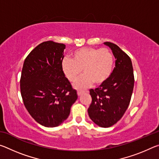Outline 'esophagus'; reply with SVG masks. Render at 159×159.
<instances>
[{
    "instance_id": "1",
    "label": "esophagus",
    "mask_w": 159,
    "mask_h": 159,
    "mask_svg": "<svg viewBox=\"0 0 159 159\" xmlns=\"http://www.w3.org/2000/svg\"><path fill=\"white\" fill-rule=\"evenodd\" d=\"M83 93V91H80V90H78L77 91V94H78V95H79V96H80V95H81Z\"/></svg>"
}]
</instances>
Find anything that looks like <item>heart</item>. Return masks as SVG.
<instances>
[{
	"label": "heart",
	"mask_w": 159,
	"mask_h": 159,
	"mask_svg": "<svg viewBox=\"0 0 159 159\" xmlns=\"http://www.w3.org/2000/svg\"><path fill=\"white\" fill-rule=\"evenodd\" d=\"M72 60L64 58L61 70L69 81L74 82L83 72L85 74L74 83L76 88L83 89L93 83L102 85L109 79L114 66V57L107 48H82L71 54Z\"/></svg>",
	"instance_id": "1"
}]
</instances>
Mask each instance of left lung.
<instances>
[{
  "label": "left lung",
  "instance_id": "obj_1",
  "mask_svg": "<svg viewBox=\"0 0 159 159\" xmlns=\"http://www.w3.org/2000/svg\"><path fill=\"white\" fill-rule=\"evenodd\" d=\"M116 58V65L107 81L90 90L92 98L88 115L99 126L108 128L116 123L127 110L134 88L133 64L129 56L114 43H104Z\"/></svg>",
  "mask_w": 159,
  "mask_h": 159
}]
</instances>
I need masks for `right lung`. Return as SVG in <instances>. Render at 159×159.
I'll use <instances>...</instances> for the list:
<instances>
[{"instance_id": "right-lung-1", "label": "right lung", "mask_w": 159, "mask_h": 159, "mask_svg": "<svg viewBox=\"0 0 159 159\" xmlns=\"http://www.w3.org/2000/svg\"><path fill=\"white\" fill-rule=\"evenodd\" d=\"M65 45L43 42L26 57L20 79L24 104L32 118L45 127L61 124L78 98L61 70Z\"/></svg>"}]
</instances>
